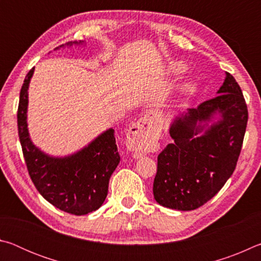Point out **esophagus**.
Segmentation results:
<instances>
[{
	"mask_svg": "<svg viewBox=\"0 0 261 261\" xmlns=\"http://www.w3.org/2000/svg\"><path fill=\"white\" fill-rule=\"evenodd\" d=\"M155 130L151 115H145L135 123L127 135V144L132 152L139 153L146 149L153 141Z\"/></svg>",
	"mask_w": 261,
	"mask_h": 261,
	"instance_id": "34e87169",
	"label": "esophagus"
}]
</instances>
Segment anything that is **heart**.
Masks as SVG:
<instances>
[{
	"label": "heart",
	"mask_w": 261,
	"mask_h": 261,
	"mask_svg": "<svg viewBox=\"0 0 261 261\" xmlns=\"http://www.w3.org/2000/svg\"><path fill=\"white\" fill-rule=\"evenodd\" d=\"M169 69H170L171 72H174V73H180V72L184 71V65L178 63V62H174V63H171V64L169 65Z\"/></svg>",
	"instance_id": "obj_1"
}]
</instances>
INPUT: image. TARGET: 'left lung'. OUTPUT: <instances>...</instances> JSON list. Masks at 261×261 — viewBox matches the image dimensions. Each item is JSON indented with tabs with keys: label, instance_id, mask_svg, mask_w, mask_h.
<instances>
[{
	"label": "left lung",
	"instance_id": "1",
	"mask_svg": "<svg viewBox=\"0 0 261 261\" xmlns=\"http://www.w3.org/2000/svg\"><path fill=\"white\" fill-rule=\"evenodd\" d=\"M218 94L176 117L171 124L174 141L158 155L153 183L154 198L160 205L196 210L212 199L235 170L246 130L247 106L229 72ZM216 113L221 118L207 128ZM201 132L204 135L200 136Z\"/></svg>",
	"mask_w": 261,
	"mask_h": 261
}]
</instances>
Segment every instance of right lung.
Masks as SVG:
<instances>
[{
    "instance_id": "1",
    "label": "right lung",
    "mask_w": 261,
    "mask_h": 261,
    "mask_svg": "<svg viewBox=\"0 0 261 261\" xmlns=\"http://www.w3.org/2000/svg\"><path fill=\"white\" fill-rule=\"evenodd\" d=\"M33 72L34 68L24 79L17 112L19 140L29 175L39 193L51 205L73 215L88 214L103 204L109 178L120 163L114 130L105 131L72 155L54 158L41 152L30 139L26 121L28 90Z\"/></svg>"
}]
</instances>
